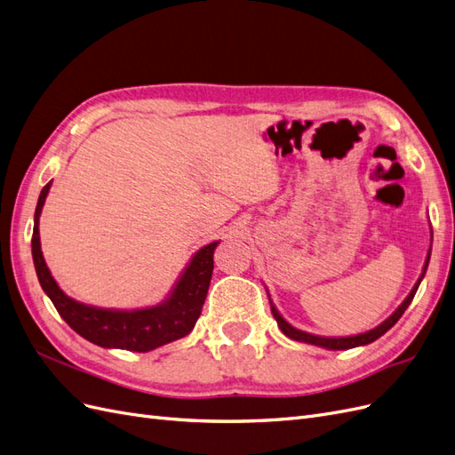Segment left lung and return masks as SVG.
I'll return each mask as SVG.
<instances>
[{"label": "left lung", "instance_id": "obj_1", "mask_svg": "<svg viewBox=\"0 0 455 455\" xmlns=\"http://www.w3.org/2000/svg\"><path fill=\"white\" fill-rule=\"evenodd\" d=\"M429 256H431V251H429ZM429 256H427V259H425V267H423V273H421L419 281L416 283L414 288H411V292H410L408 298L403 301L401 307H398V309L389 316L387 321H383L379 326H376L374 330H370V332H364V334H359V336H349V338H321V336L306 334V332H301V330L292 328V326L288 324V323L283 319V316L279 315V311L275 309V306L271 304V299H269L271 313H273L275 321H277V324H279V328L283 330V332H284L288 338H292V339H296V341L313 343V346H321V347H326V349H351V347L366 346V343L376 341L379 336H383L385 332H387V330H389L398 319H401L403 313L408 309V306L411 304V299H414V296H416V292H418V286H419V283H421V279H423V275H425V271H427V266H429Z\"/></svg>", "mask_w": 455, "mask_h": 455}]
</instances>
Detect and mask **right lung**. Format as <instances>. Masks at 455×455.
I'll list each match as a JSON object with an SVG mask.
<instances>
[{
    "label": "right lung",
    "instance_id": "add662e5",
    "mask_svg": "<svg viewBox=\"0 0 455 455\" xmlns=\"http://www.w3.org/2000/svg\"><path fill=\"white\" fill-rule=\"evenodd\" d=\"M51 182L41 189L36 216H34V235H32V256L41 288L51 298L62 319L74 328L79 336L96 343L100 347H116L127 351L146 353L156 347L180 339L194 330L214 269V249L216 243L203 246L191 258L188 269L174 286L171 298L157 307L136 309V311H112L84 306L79 301L68 298L52 279V275L44 259L39 244V214L44 209L45 197L49 194Z\"/></svg>",
    "mask_w": 455,
    "mask_h": 455
}]
</instances>
